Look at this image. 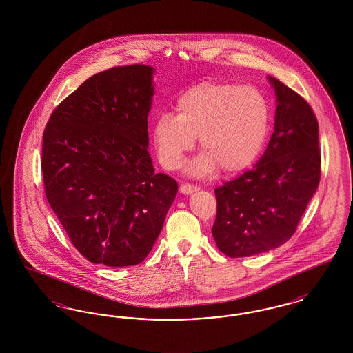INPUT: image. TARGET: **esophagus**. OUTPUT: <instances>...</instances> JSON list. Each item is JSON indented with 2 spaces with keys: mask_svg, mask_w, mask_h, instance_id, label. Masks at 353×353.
Masks as SVG:
<instances>
[{
  "mask_svg": "<svg viewBox=\"0 0 353 353\" xmlns=\"http://www.w3.org/2000/svg\"><path fill=\"white\" fill-rule=\"evenodd\" d=\"M199 189H200V188H199V186H196V185L181 184V186H180V193H183L185 196H189V194H192V193L197 192Z\"/></svg>",
  "mask_w": 353,
  "mask_h": 353,
  "instance_id": "obj_1",
  "label": "esophagus"
}]
</instances>
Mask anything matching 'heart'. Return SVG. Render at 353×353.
<instances>
[{
	"instance_id": "obj_1",
	"label": "heart",
	"mask_w": 353,
	"mask_h": 353,
	"mask_svg": "<svg viewBox=\"0 0 353 353\" xmlns=\"http://www.w3.org/2000/svg\"><path fill=\"white\" fill-rule=\"evenodd\" d=\"M177 115L164 112L154 120L152 137L161 165L176 169L194 147L201 153L189 164L196 177H209L219 167L239 173L259 159L269 137L270 105L250 85L203 82L183 92Z\"/></svg>"
}]
</instances>
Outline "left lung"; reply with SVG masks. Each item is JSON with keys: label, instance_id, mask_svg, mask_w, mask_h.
I'll list each match as a JSON object with an SVG mask.
<instances>
[{"label": "left lung", "instance_id": "obj_1", "mask_svg": "<svg viewBox=\"0 0 353 353\" xmlns=\"http://www.w3.org/2000/svg\"><path fill=\"white\" fill-rule=\"evenodd\" d=\"M274 132L252 170L214 189L212 234L232 258L279 248L295 233L320 180L319 124L310 104L278 79Z\"/></svg>", "mask_w": 353, "mask_h": 353}]
</instances>
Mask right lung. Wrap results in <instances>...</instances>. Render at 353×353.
Here are the masks:
<instances>
[{
  "label": "right lung",
  "mask_w": 353,
  "mask_h": 353,
  "mask_svg": "<svg viewBox=\"0 0 353 353\" xmlns=\"http://www.w3.org/2000/svg\"><path fill=\"white\" fill-rule=\"evenodd\" d=\"M153 74L132 65L92 75L55 108L43 134L46 199L71 243L97 265L143 262L177 194L148 153Z\"/></svg>",
  "instance_id": "1"
}]
</instances>
